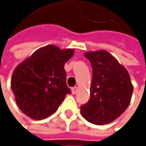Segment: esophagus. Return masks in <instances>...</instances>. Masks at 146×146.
<instances>
[{
	"instance_id": "esophagus-1",
	"label": "esophagus",
	"mask_w": 146,
	"mask_h": 146,
	"mask_svg": "<svg viewBox=\"0 0 146 146\" xmlns=\"http://www.w3.org/2000/svg\"><path fill=\"white\" fill-rule=\"evenodd\" d=\"M77 92H78V87L77 86H74V87L72 88V94H76Z\"/></svg>"
}]
</instances>
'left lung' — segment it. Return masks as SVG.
Masks as SVG:
<instances>
[{
	"instance_id": "8db88e82",
	"label": "left lung",
	"mask_w": 146,
	"mask_h": 146,
	"mask_svg": "<svg viewBox=\"0 0 146 146\" xmlns=\"http://www.w3.org/2000/svg\"><path fill=\"white\" fill-rule=\"evenodd\" d=\"M92 68L90 100L80 107L82 116L95 125L109 124L128 107L133 86L126 69L105 50L86 52Z\"/></svg>"
}]
</instances>
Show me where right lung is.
I'll return each instance as SVG.
<instances>
[{"mask_svg": "<svg viewBox=\"0 0 146 146\" xmlns=\"http://www.w3.org/2000/svg\"><path fill=\"white\" fill-rule=\"evenodd\" d=\"M74 54V49L48 45L35 51L15 69L11 88L24 114L40 120L57 111L66 95L71 93L64 66Z\"/></svg>", "mask_w": 146, "mask_h": 146, "instance_id": "add662e5", "label": "right lung"}]
</instances>
